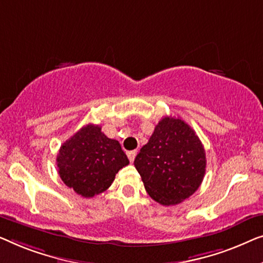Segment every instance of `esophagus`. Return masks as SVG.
<instances>
[{
  "instance_id": "obj_1",
  "label": "esophagus",
  "mask_w": 263,
  "mask_h": 263,
  "mask_svg": "<svg viewBox=\"0 0 263 263\" xmlns=\"http://www.w3.org/2000/svg\"><path fill=\"white\" fill-rule=\"evenodd\" d=\"M136 155H137V151L136 150H132V151H127V157L130 162H133L136 158Z\"/></svg>"
}]
</instances>
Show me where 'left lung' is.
<instances>
[{"mask_svg": "<svg viewBox=\"0 0 263 263\" xmlns=\"http://www.w3.org/2000/svg\"><path fill=\"white\" fill-rule=\"evenodd\" d=\"M147 194L170 206L190 198L202 182L205 149L190 125L180 118L164 117L135 160Z\"/></svg>", "mask_w": 263, "mask_h": 263, "instance_id": "8db88e82", "label": "left lung"}]
</instances>
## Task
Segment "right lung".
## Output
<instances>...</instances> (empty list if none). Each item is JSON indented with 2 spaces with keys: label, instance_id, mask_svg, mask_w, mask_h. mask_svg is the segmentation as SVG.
Returning <instances> with one entry per match:
<instances>
[{
  "label": "right lung",
  "instance_id": "obj_1",
  "mask_svg": "<svg viewBox=\"0 0 263 263\" xmlns=\"http://www.w3.org/2000/svg\"><path fill=\"white\" fill-rule=\"evenodd\" d=\"M128 163L119 142L108 138L99 125L93 124L70 137L57 155L62 181L84 198L105 192L116 179V174Z\"/></svg>",
  "mask_w": 263,
  "mask_h": 263
}]
</instances>
